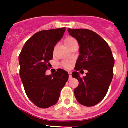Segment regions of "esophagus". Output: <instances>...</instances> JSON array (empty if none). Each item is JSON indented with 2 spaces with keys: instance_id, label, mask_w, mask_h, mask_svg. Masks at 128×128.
<instances>
[{
  "instance_id": "obj_1",
  "label": "esophagus",
  "mask_w": 128,
  "mask_h": 128,
  "mask_svg": "<svg viewBox=\"0 0 128 128\" xmlns=\"http://www.w3.org/2000/svg\"><path fill=\"white\" fill-rule=\"evenodd\" d=\"M68 75H69V78H72V72H68Z\"/></svg>"
}]
</instances>
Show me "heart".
Segmentation results:
<instances>
[{
  "label": "heart",
  "instance_id": "obj_1",
  "mask_svg": "<svg viewBox=\"0 0 128 128\" xmlns=\"http://www.w3.org/2000/svg\"><path fill=\"white\" fill-rule=\"evenodd\" d=\"M64 45H66L68 48H70L71 46H73L75 44H76V41L74 38L72 37H68L64 40ZM62 66L66 68H71V62L68 61H64L62 62Z\"/></svg>",
  "mask_w": 128,
  "mask_h": 128
}]
</instances>
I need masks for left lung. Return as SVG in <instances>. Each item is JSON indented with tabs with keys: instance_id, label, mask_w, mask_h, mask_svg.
Segmentation results:
<instances>
[{
	"instance_id": "obj_1",
	"label": "left lung",
	"mask_w": 128,
	"mask_h": 128,
	"mask_svg": "<svg viewBox=\"0 0 128 128\" xmlns=\"http://www.w3.org/2000/svg\"><path fill=\"white\" fill-rule=\"evenodd\" d=\"M72 37L79 44V54L72 77L79 85L74 94L80 104L87 107L96 106L106 96L114 76L115 60L108 44L96 32L88 29H68ZM88 71L82 78L78 72Z\"/></svg>"
}]
</instances>
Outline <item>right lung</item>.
<instances>
[{"label":"right lung","mask_w":128,"mask_h":128,"mask_svg":"<svg viewBox=\"0 0 128 128\" xmlns=\"http://www.w3.org/2000/svg\"><path fill=\"white\" fill-rule=\"evenodd\" d=\"M66 28L42 30L26 42L19 56L20 77L26 93L36 106L46 108L58 102L60 91L68 82V74L58 69L46 75L54 48L61 40Z\"/></svg>","instance_id":"1"}]
</instances>
